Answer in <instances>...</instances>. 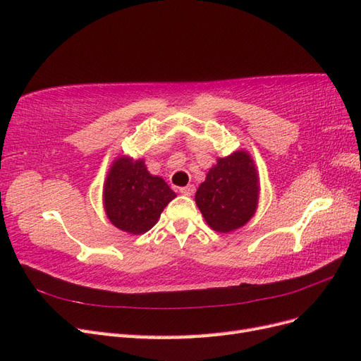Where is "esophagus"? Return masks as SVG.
<instances>
[{
    "instance_id": "1",
    "label": "esophagus",
    "mask_w": 361,
    "mask_h": 361,
    "mask_svg": "<svg viewBox=\"0 0 361 361\" xmlns=\"http://www.w3.org/2000/svg\"><path fill=\"white\" fill-rule=\"evenodd\" d=\"M179 191H180L183 195H192L194 191H195V187H194V185H187V187H182Z\"/></svg>"
}]
</instances>
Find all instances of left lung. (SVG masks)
Wrapping results in <instances>:
<instances>
[{"label": "left lung", "instance_id": "1", "mask_svg": "<svg viewBox=\"0 0 361 361\" xmlns=\"http://www.w3.org/2000/svg\"><path fill=\"white\" fill-rule=\"evenodd\" d=\"M257 202V170L245 150L218 158L195 192V203L206 223L221 233L243 227L255 215Z\"/></svg>", "mask_w": 361, "mask_h": 361}]
</instances>
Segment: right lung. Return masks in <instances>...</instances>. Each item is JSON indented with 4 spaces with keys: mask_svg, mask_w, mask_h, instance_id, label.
Here are the masks:
<instances>
[{
    "mask_svg": "<svg viewBox=\"0 0 361 361\" xmlns=\"http://www.w3.org/2000/svg\"><path fill=\"white\" fill-rule=\"evenodd\" d=\"M174 197L162 178L152 176L143 159L118 157L104 183V207L108 220L133 235L150 231Z\"/></svg>",
    "mask_w": 361,
    "mask_h": 361,
    "instance_id": "right-lung-1",
    "label": "right lung"
}]
</instances>
